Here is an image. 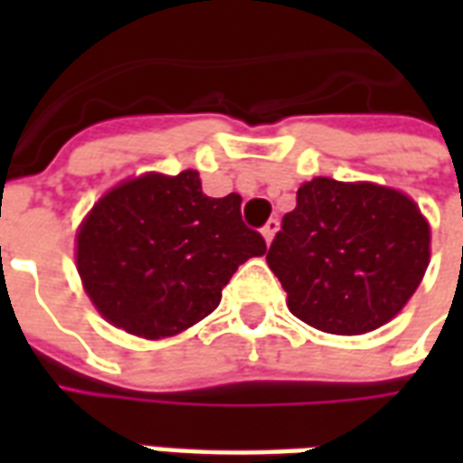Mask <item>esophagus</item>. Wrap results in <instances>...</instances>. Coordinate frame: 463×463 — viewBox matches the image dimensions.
<instances>
[{
  "label": "esophagus",
  "mask_w": 463,
  "mask_h": 463,
  "mask_svg": "<svg viewBox=\"0 0 463 463\" xmlns=\"http://www.w3.org/2000/svg\"><path fill=\"white\" fill-rule=\"evenodd\" d=\"M278 231H280V221H278V218H270V221L262 225V235H265V241L268 242H272V238H275V232Z\"/></svg>",
  "instance_id": "1"
}]
</instances>
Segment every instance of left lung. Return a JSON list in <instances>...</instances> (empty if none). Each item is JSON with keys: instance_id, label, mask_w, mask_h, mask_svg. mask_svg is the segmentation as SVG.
Segmentation results:
<instances>
[{"instance_id": "left-lung-1", "label": "left lung", "mask_w": 463, "mask_h": 463, "mask_svg": "<svg viewBox=\"0 0 463 463\" xmlns=\"http://www.w3.org/2000/svg\"><path fill=\"white\" fill-rule=\"evenodd\" d=\"M429 241L427 218L404 193L312 178L282 218L268 265L295 317L330 335H364L414 295Z\"/></svg>"}]
</instances>
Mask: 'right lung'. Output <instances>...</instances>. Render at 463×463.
Segmentation results:
<instances>
[{
  "label": "right lung",
  "instance_id": "add662e5",
  "mask_svg": "<svg viewBox=\"0 0 463 463\" xmlns=\"http://www.w3.org/2000/svg\"><path fill=\"white\" fill-rule=\"evenodd\" d=\"M241 201L205 195L198 171L146 173L111 188L76 235V268L96 310L146 340L208 317L238 265L268 250L242 222Z\"/></svg>",
  "mask_w": 463,
  "mask_h": 463
}]
</instances>
